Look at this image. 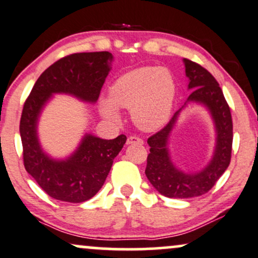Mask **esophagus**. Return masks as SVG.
Masks as SVG:
<instances>
[{
	"label": "esophagus",
	"mask_w": 258,
	"mask_h": 258,
	"mask_svg": "<svg viewBox=\"0 0 258 258\" xmlns=\"http://www.w3.org/2000/svg\"><path fill=\"white\" fill-rule=\"evenodd\" d=\"M127 144H143V139H141L137 136H131V137L127 138Z\"/></svg>",
	"instance_id": "obj_1"
}]
</instances>
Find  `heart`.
I'll return each instance as SVG.
<instances>
[{"label":"heart","instance_id":"b5f03b06","mask_svg":"<svg viewBox=\"0 0 258 258\" xmlns=\"http://www.w3.org/2000/svg\"><path fill=\"white\" fill-rule=\"evenodd\" d=\"M176 94L173 74L167 68L141 67L119 77L110 86V98L101 99L102 113L119 119L117 107L131 109L133 122L144 131L162 127L172 114Z\"/></svg>","mask_w":258,"mask_h":258}]
</instances>
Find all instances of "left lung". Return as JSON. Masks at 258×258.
<instances>
[{
	"instance_id": "obj_1",
	"label": "left lung",
	"mask_w": 258,
	"mask_h": 258,
	"mask_svg": "<svg viewBox=\"0 0 258 258\" xmlns=\"http://www.w3.org/2000/svg\"><path fill=\"white\" fill-rule=\"evenodd\" d=\"M184 63L186 76L190 80L188 89L192 90L187 102H198L209 109L218 138L213 160L202 172L195 174H186L175 168L167 148L169 133L181 109L176 111L162 130L148 138L150 154L147 159L145 175L161 195L169 198H191L207 194L229 166L233 142L231 109L219 83L212 73L196 62L184 58Z\"/></svg>"
}]
</instances>
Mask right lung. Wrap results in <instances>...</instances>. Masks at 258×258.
I'll use <instances>...</instances> for the list:
<instances>
[{
    "label": "right lung",
    "mask_w": 258,
    "mask_h": 258,
    "mask_svg": "<svg viewBox=\"0 0 258 258\" xmlns=\"http://www.w3.org/2000/svg\"><path fill=\"white\" fill-rule=\"evenodd\" d=\"M111 61L113 55L108 51L67 55L40 74L25 101L20 119L25 169L55 200L82 203L94 197L103 186L114 159L126 143V136L105 141L86 135L72 156L64 161L51 160L43 153L37 138L40 110L57 92L86 102L97 101Z\"/></svg>",
    "instance_id": "obj_1"
}]
</instances>
